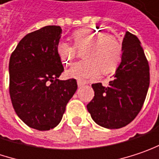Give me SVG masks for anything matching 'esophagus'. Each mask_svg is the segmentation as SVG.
Wrapping results in <instances>:
<instances>
[{
    "instance_id": "1",
    "label": "esophagus",
    "mask_w": 159,
    "mask_h": 159,
    "mask_svg": "<svg viewBox=\"0 0 159 159\" xmlns=\"http://www.w3.org/2000/svg\"><path fill=\"white\" fill-rule=\"evenodd\" d=\"M85 85V82L81 81V80H78V86L79 87H82V86Z\"/></svg>"
}]
</instances>
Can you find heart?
I'll return each instance as SVG.
<instances>
[{"instance_id": "b5f03b06", "label": "heart", "mask_w": 159, "mask_h": 159, "mask_svg": "<svg viewBox=\"0 0 159 159\" xmlns=\"http://www.w3.org/2000/svg\"><path fill=\"white\" fill-rule=\"evenodd\" d=\"M75 47L65 41L57 45V52L65 65H70L77 58L78 50L86 49L83 53L85 61L75 64L69 70L70 76L79 80H94L101 71L112 72L119 65L122 46L116 36L104 33L100 30L84 28L73 34Z\"/></svg>"}]
</instances>
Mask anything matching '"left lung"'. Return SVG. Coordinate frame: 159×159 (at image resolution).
Wrapping results in <instances>:
<instances>
[{
    "mask_svg": "<svg viewBox=\"0 0 159 159\" xmlns=\"http://www.w3.org/2000/svg\"><path fill=\"white\" fill-rule=\"evenodd\" d=\"M121 62L108 87L92 84L93 99L88 111L98 125L120 129L141 110L149 87V66L138 37L127 31L122 41Z\"/></svg>",
    "mask_w": 159,
    "mask_h": 159,
    "instance_id": "left-lung-1",
    "label": "left lung"
}]
</instances>
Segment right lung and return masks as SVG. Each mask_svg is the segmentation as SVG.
Wrapping results in <instances>:
<instances>
[{
    "mask_svg": "<svg viewBox=\"0 0 159 159\" xmlns=\"http://www.w3.org/2000/svg\"><path fill=\"white\" fill-rule=\"evenodd\" d=\"M61 32L54 25L32 31L20 40L10 58L13 108L27 126L40 131L59 125L78 89L75 79L58 80L64 70L57 52Z\"/></svg>",
    "mask_w": 159,
    "mask_h": 159,
    "instance_id": "right-lung-1",
    "label": "right lung"
}]
</instances>
